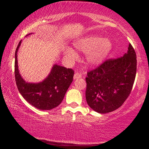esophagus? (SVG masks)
I'll return each mask as SVG.
<instances>
[{
    "label": "esophagus",
    "mask_w": 149,
    "mask_h": 149,
    "mask_svg": "<svg viewBox=\"0 0 149 149\" xmlns=\"http://www.w3.org/2000/svg\"><path fill=\"white\" fill-rule=\"evenodd\" d=\"M81 77H82V74H81V73L75 72V74H74V79H79V78H81Z\"/></svg>",
    "instance_id": "1"
}]
</instances>
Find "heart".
Instances as JSON below:
<instances>
[{
  "label": "heart",
  "mask_w": 149,
  "mask_h": 149,
  "mask_svg": "<svg viewBox=\"0 0 149 149\" xmlns=\"http://www.w3.org/2000/svg\"><path fill=\"white\" fill-rule=\"evenodd\" d=\"M77 49L87 52V63L91 66H97L102 63L107 58L112 49V42L109 38L91 35L80 38L74 44ZM65 56L70 60H74L77 55L74 50L67 48L64 52Z\"/></svg>",
  "instance_id": "obj_1"
}]
</instances>
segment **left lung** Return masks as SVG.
<instances>
[{
  "instance_id": "8db88e82",
  "label": "left lung",
  "mask_w": 149,
  "mask_h": 149,
  "mask_svg": "<svg viewBox=\"0 0 149 149\" xmlns=\"http://www.w3.org/2000/svg\"><path fill=\"white\" fill-rule=\"evenodd\" d=\"M136 68V54L130 43L127 53L123 56L109 59L88 71L85 78L87 104L102 114L119 109L131 93Z\"/></svg>"
}]
</instances>
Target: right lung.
Masks as SVG:
<instances>
[{"label": "right lung", "instance_id": "1", "mask_svg": "<svg viewBox=\"0 0 149 149\" xmlns=\"http://www.w3.org/2000/svg\"><path fill=\"white\" fill-rule=\"evenodd\" d=\"M22 40L15 53V79L17 89L24 99L39 110H51L60 105L66 91L72 82L74 70L72 68L54 65L50 74L39 83H26L19 74L17 53Z\"/></svg>", "mask_w": 149, "mask_h": 149}]
</instances>
